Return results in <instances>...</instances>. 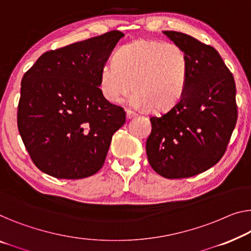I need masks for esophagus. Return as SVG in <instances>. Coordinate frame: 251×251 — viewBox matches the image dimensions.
Masks as SVG:
<instances>
[{
  "mask_svg": "<svg viewBox=\"0 0 251 251\" xmlns=\"http://www.w3.org/2000/svg\"><path fill=\"white\" fill-rule=\"evenodd\" d=\"M135 116H136V114L132 110H127L126 111V118L127 119H132L133 117H135Z\"/></svg>",
  "mask_w": 251,
  "mask_h": 251,
  "instance_id": "34e87169",
  "label": "esophagus"
}]
</instances>
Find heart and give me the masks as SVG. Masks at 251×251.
Instances as JSON below:
<instances>
[{"mask_svg":"<svg viewBox=\"0 0 251 251\" xmlns=\"http://www.w3.org/2000/svg\"><path fill=\"white\" fill-rule=\"evenodd\" d=\"M188 70V58L178 45L137 39L102 65L99 89L108 102L118 103L133 88L129 99L133 107L167 111L184 95Z\"/></svg>","mask_w":251,"mask_h":251,"instance_id":"obj_1","label":"heart"}]
</instances>
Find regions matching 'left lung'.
<instances>
[{"mask_svg":"<svg viewBox=\"0 0 251 251\" xmlns=\"http://www.w3.org/2000/svg\"><path fill=\"white\" fill-rule=\"evenodd\" d=\"M189 63L185 92L175 107L151 117L150 166L164 178L204 173L226 153L237 123L235 83L215 48L178 31H163Z\"/></svg>","mask_w":251,"mask_h":251,"instance_id":"8db88e82","label":"left lung"}]
</instances>
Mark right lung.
<instances>
[{"instance_id": "1", "label": "right lung", "mask_w": 251, "mask_h": 251, "mask_svg": "<svg viewBox=\"0 0 251 251\" xmlns=\"http://www.w3.org/2000/svg\"><path fill=\"white\" fill-rule=\"evenodd\" d=\"M123 37L114 30L46 51L25 73L18 128L43 173L81 179L101 169L111 137L125 124L126 114L103 98L99 74Z\"/></svg>"}]
</instances>
